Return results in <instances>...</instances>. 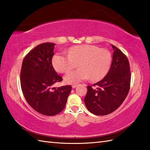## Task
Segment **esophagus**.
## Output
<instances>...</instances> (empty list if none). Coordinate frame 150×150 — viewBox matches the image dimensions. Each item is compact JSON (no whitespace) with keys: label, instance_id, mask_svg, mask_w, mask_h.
Segmentation results:
<instances>
[{"label":"esophagus","instance_id":"esophagus-1","mask_svg":"<svg viewBox=\"0 0 150 150\" xmlns=\"http://www.w3.org/2000/svg\"><path fill=\"white\" fill-rule=\"evenodd\" d=\"M77 86V84H72V88H76Z\"/></svg>","mask_w":150,"mask_h":150}]
</instances>
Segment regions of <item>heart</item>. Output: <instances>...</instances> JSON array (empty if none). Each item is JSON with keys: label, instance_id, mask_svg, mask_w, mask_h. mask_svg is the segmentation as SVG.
Instances as JSON below:
<instances>
[{"label": "heart", "instance_id": "1", "mask_svg": "<svg viewBox=\"0 0 150 150\" xmlns=\"http://www.w3.org/2000/svg\"><path fill=\"white\" fill-rule=\"evenodd\" d=\"M68 55L57 53L53 58V64L59 73H66L77 67L80 69L70 71L64 76L66 83L75 84L90 79L92 81L103 79L109 72L112 55L109 50L95 45H79L68 50Z\"/></svg>", "mask_w": 150, "mask_h": 150}]
</instances>
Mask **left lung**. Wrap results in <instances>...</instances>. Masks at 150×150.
<instances>
[{"label": "left lung", "mask_w": 150, "mask_h": 150, "mask_svg": "<svg viewBox=\"0 0 150 150\" xmlns=\"http://www.w3.org/2000/svg\"><path fill=\"white\" fill-rule=\"evenodd\" d=\"M112 46L113 55L109 72L99 82L93 84L96 89L88 86L84 98L85 105L91 113L106 115L115 111L129 93L131 71L129 60L125 54Z\"/></svg>", "instance_id": "1"}]
</instances>
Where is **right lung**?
Returning a JSON list of instances; mask_svg holds the SVG:
<instances>
[{
  "label": "right lung",
  "mask_w": 150,
  "mask_h": 150,
  "mask_svg": "<svg viewBox=\"0 0 150 150\" xmlns=\"http://www.w3.org/2000/svg\"><path fill=\"white\" fill-rule=\"evenodd\" d=\"M55 45L42 43L31 50L24 58L21 71L25 99L33 110L47 116L61 112L71 91V85L53 88L54 84L62 81L52 65Z\"/></svg>",
  "instance_id": "right-lung-1"
}]
</instances>
